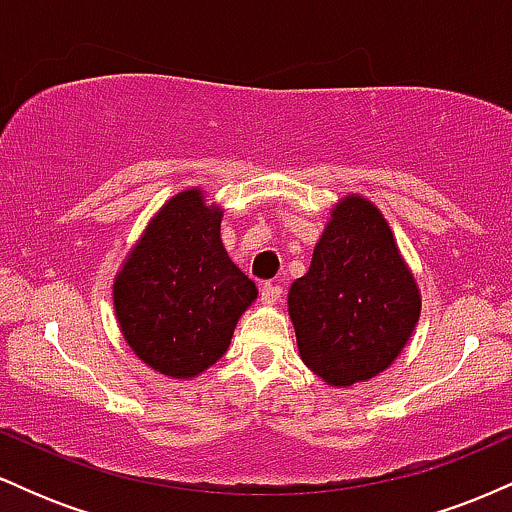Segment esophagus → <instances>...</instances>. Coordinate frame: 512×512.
Here are the masks:
<instances>
[{
    "label": "esophagus",
    "instance_id": "esophagus-1",
    "mask_svg": "<svg viewBox=\"0 0 512 512\" xmlns=\"http://www.w3.org/2000/svg\"><path fill=\"white\" fill-rule=\"evenodd\" d=\"M281 293H284V291H281V286H276V284H264L260 298H262L264 305H274V303L281 301Z\"/></svg>",
    "mask_w": 512,
    "mask_h": 512
}]
</instances>
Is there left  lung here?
Segmentation results:
<instances>
[{
  "label": "left lung",
  "instance_id": "left-lung-1",
  "mask_svg": "<svg viewBox=\"0 0 512 512\" xmlns=\"http://www.w3.org/2000/svg\"><path fill=\"white\" fill-rule=\"evenodd\" d=\"M419 313V286L385 216L361 195L339 199L289 291L305 366L332 387L366 383L402 354Z\"/></svg>",
  "mask_w": 512,
  "mask_h": 512
}]
</instances>
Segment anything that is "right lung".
Here are the masks:
<instances>
[{
    "instance_id": "1",
    "label": "right lung",
    "mask_w": 512,
    "mask_h": 512,
    "mask_svg": "<svg viewBox=\"0 0 512 512\" xmlns=\"http://www.w3.org/2000/svg\"><path fill=\"white\" fill-rule=\"evenodd\" d=\"M221 219L202 190L178 192L115 276L122 337L146 366L170 378H195L214 366L257 298V286L223 248Z\"/></svg>"
}]
</instances>
